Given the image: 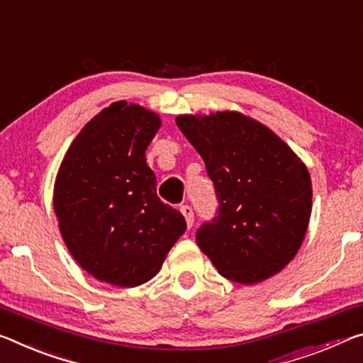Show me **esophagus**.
Wrapping results in <instances>:
<instances>
[{"mask_svg":"<svg viewBox=\"0 0 363 363\" xmlns=\"http://www.w3.org/2000/svg\"><path fill=\"white\" fill-rule=\"evenodd\" d=\"M181 213L184 215V218H186L187 228L191 229V228H192V224H194V210H192V206H189V205H182V206H181Z\"/></svg>","mask_w":363,"mask_h":363,"instance_id":"obj_1","label":"esophagus"}]
</instances>
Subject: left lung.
<instances>
[{
  "instance_id": "obj_1",
  "label": "left lung",
  "mask_w": 363,
  "mask_h": 363,
  "mask_svg": "<svg viewBox=\"0 0 363 363\" xmlns=\"http://www.w3.org/2000/svg\"><path fill=\"white\" fill-rule=\"evenodd\" d=\"M205 161L218 200L195 239L224 278L255 284L281 272L306 238L312 182L306 164L274 132L235 111L179 116Z\"/></svg>"
}]
</instances>
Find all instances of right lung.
I'll list each match as a JSON object with an SVG mask.
<instances>
[{"label": "right lung", "instance_id": "add662e5", "mask_svg": "<svg viewBox=\"0 0 363 363\" xmlns=\"http://www.w3.org/2000/svg\"><path fill=\"white\" fill-rule=\"evenodd\" d=\"M157 114L113 103L69 147L55 182V213L69 252L99 281L135 287L158 273L186 233L181 211L161 202L145 150Z\"/></svg>", "mask_w": 363, "mask_h": 363}]
</instances>
